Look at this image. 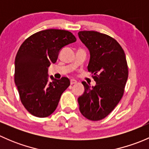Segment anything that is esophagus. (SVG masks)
Here are the masks:
<instances>
[{"mask_svg": "<svg viewBox=\"0 0 149 149\" xmlns=\"http://www.w3.org/2000/svg\"><path fill=\"white\" fill-rule=\"evenodd\" d=\"M76 81L75 80V79H70V84H71V85H73V84H76Z\"/></svg>", "mask_w": 149, "mask_h": 149, "instance_id": "34e87169", "label": "esophagus"}]
</instances>
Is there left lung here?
Listing matches in <instances>:
<instances>
[{
    "mask_svg": "<svg viewBox=\"0 0 149 149\" xmlns=\"http://www.w3.org/2000/svg\"><path fill=\"white\" fill-rule=\"evenodd\" d=\"M90 52L88 70L93 73L94 86L82 82L84 92L78 98L79 110L87 119L106 118L118 105L128 77L125 54L112 37L95 31L78 33Z\"/></svg>",
    "mask_w": 149,
    "mask_h": 149,
    "instance_id": "8db88e82",
    "label": "left lung"
}]
</instances>
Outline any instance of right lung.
Segmentation results:
<instances>
[{
    "mask_svg": "<svg viewBox=\"0 0 149 149\" xmlns=\"http://www.w3.org/2000/svg\"><path fill=\"white\" fill-rule=\"evenodd\" d=\"M76 38L66 30H43L28 37L21 45L15 58L14 81L21 102L26 110L38 118L50 115L58 107L61 95L70 86L66 77L55 79L48 68L55 63L63 47Z\"/></svg>",
    "mask_w": 149,
    "mask_h": 149,
    "instance_id": "1",
    "label": "right lung"
}]
</instances>
